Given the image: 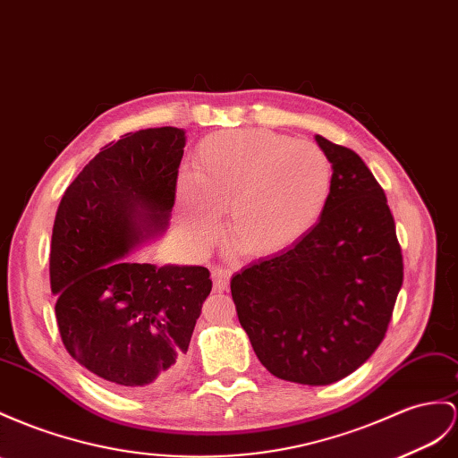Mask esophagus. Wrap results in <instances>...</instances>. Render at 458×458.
<instances>
[{
  "instance_id": "34e87169",
  "label": "esophagus",
  "mask_w": 458,
  "mask_h": 458,
  "mask_svg": "<svg viewBox=\"0 0 458 458\" xmlns=\"http://www.w3.org/2000/svg\"><path fill=\"white\" fill-rule=\"evenodd\" d=\"M230 276H232V273L228 271V268H225V267H213V283H215V290H216V292L228 290Z\"/></svg>"
}]
</instances>
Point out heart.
Returning a JSON list of instances; mask_svg holds the SVG:
<instances>
[{
    "instance_id": "obj_1",
    "label": "heart",
    "mask_w": 458,
    "mask_h": 458,
    "mask_svg": "<svg viewBox=\"0 0 458 458\" xmlns=\"http://www.w3.org/2000/svg\"><path fill=\"white\" fill-rule=\"evenodd\" d=\"M333 193V164L306 140L268 131L232 129L197 145L191 174L175 190L185 242L203 253L222 228L248 255L267 257L296 245L318 226Z\"/></svg>"
}]
</instances>
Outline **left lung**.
<instances>
[{
    "mask_svg": "<svg viewBox=\"0 0 458 458\" xmlns=\"http://www.w3.org/2000/svg\"><path fill=\"white\" fill-rule=\"evenodd\" d=\"M333 164L323 218L292 248L230 280L238 319L275 377L331 385L356 371L389 327L403 253L386 197L354 150L315 135Z\"/></svg>",
    "mask_w": 458,
    "mask_h": 458,
    "instance_id": "left-lung-1",
    "label": "left lung"
}]
</instances>
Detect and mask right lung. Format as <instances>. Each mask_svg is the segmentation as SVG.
<instances>
[{
    "label": "right lung",
    "mask_w": 458,
    "mask_h": 458,
    "mask_svg": "<svg viewBox=\"0 0 458 458\" xmlns=\"http://www.w3.org/2000/svg\"><path fill=\"white\" fill-rule=\"evenodd\" d=\"M185 131L150 127L104 147L57 207L50 284L72 358L123 393L182 377L213 280L199 265L137 263L168 230Z\"/></svg>",
    "instance_id": "right-lung-1"
}]
</instances>
